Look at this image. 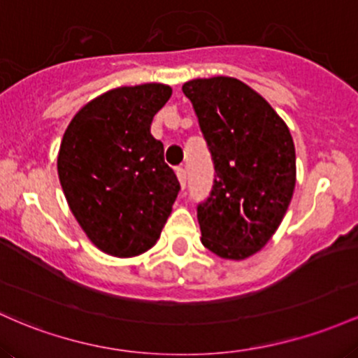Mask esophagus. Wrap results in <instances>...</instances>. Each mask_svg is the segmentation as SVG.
I'll return each mask as SVG.
<instances>
[{"mask_svg":"<svg viewBox=\"0 0 358 358\" xmlns=\"http://www.w3.org/2000/svg\"><path fill=\"white\" fill-rule=\"evenodd\" d=\"M176 174H178V179H179V184H180V187H186V179H187V176H186V169L184 167H178V171H176Z\"/></svg>","mask_w":358,"mask_h":358,"instance_id":"1","label":"esophagus"}]
</instances>
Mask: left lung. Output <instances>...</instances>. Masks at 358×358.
Returning <instances> with one entry per match:
<instances>
[{
  "instance_id": "left-lung-1",
  "label": "left lung",
  "mask_w": 358,
  "mask_h": 358,
  "mask_svg": "<svg viewBox=\"0 0 358 358\" xmlns=\"http://www.w3.org/2000/svg\"><path fill=\"white\" fill-rule=\"evenodd\" d=\"M215 164L210 198L198 206L201 242L243 260L272 238L296 186L291 131L259 92L235 78L184 83Z\"/></svg>"
}]
</instances>
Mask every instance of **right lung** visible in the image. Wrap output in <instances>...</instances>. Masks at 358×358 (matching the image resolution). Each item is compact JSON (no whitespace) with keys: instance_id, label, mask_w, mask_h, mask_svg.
I'll return each mask as SVG.
<instances>
[{"instance_id":"obj_1","label":"right lung","mask_w":358,"mask_h":358,"mask_svg":"<svg viewBox=\"0 0 358 358\" xmlns=\"http://www.w3.org/2000/svg\"><path fill=\"white\" fill-rule=\"evenodd\" d=\"M166 84L123 86L84 104L57 157L60 186L87 238L113 257H135L159 240L179 180L164 162L152 120L171 98Z\"/></svg>"}]
</instances>
